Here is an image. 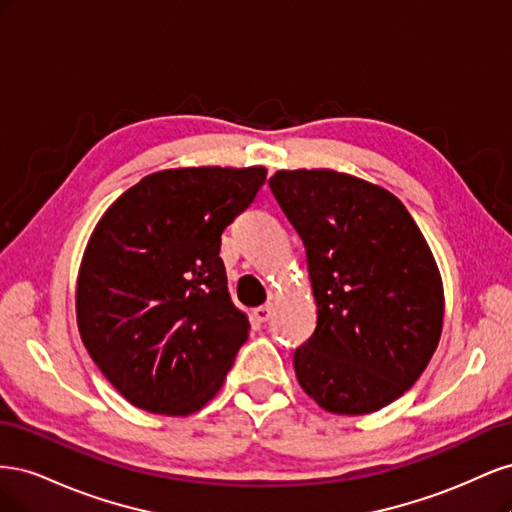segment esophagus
<instances>
[{"label": "esophagus", "instance_id": "1", "mask_svg": "<svg viewBox=\"0 0 512 512\" xmlns=\"http://www.w3.org/2000/svg\"><path fill=\"white\" fill-rule=\"evenodd\" d=\"M254 316L258 322H267L271 316H273V305L267 303V305H260L254 309Z\"/></svg>", "mask_w": 512, "mask_h": 512}]
</instances>
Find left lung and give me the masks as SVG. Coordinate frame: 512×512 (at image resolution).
<instances>
[{
	"label": "left lung",
	"mask_w": 512,
	"mask_h": 512,
	"mask_svg": "<svg viewBox=\"0 0 512 512\" xmlns=\"http://www.w3.org/2000/svg\"><path fill=\"white\" fill-rule=\"evenodd\" d=\"M271 192L299 232L318 307L294 374L320 408L359 416L404 395L440 342L442 277L401 200L329 168L277 170Z\"/></svg>",
	"instance_id": "obj_1"
}]
</instances>
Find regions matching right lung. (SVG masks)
<instances>
[{
    "mask_svg": "<svg viewBox=\"0 0 512 512\" xmlns=\"http://www.w3.org/2000/svg\"><path fill=\"white\" fill-rule=\"evenodd\" d=\"M265 179L262 166L160 170L123 192L91 232L76 322L132 406L185 416L222 389L250 333L228 294L222 232Z\"/></svg>",
    "mask_w": 512,
    "mask_h": 512,
    "instance_id": "obj_1",
    "label": "right lung"
}]
</instances>
